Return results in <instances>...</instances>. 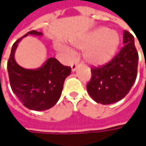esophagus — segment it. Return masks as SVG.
<instances>
[{
  "mask_svg": "<svg viewBox=\"0 0 146 146\" xmlns=\"http://www.w3.org/2000/svg\"><path fill=\"white\" fill-rule=\"evenodd\" d=\"M78 62H75V63H73L71 64V68H72V71L74 72L77 68H78Z\"/></svg>",
  "mask_w": 146,
  "mask_h": 146,
  "instance_id": "34e87169",
  "label": "esophagus"
}]
</instances>
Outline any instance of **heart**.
Masks as SVG:
<instances>
[{"mask_svg": "<svg viewBox=\"0 0 146 146\" xmlns=\"http://www.w3.org/2000/svg\"><path fill=\"white\" fill-rule=\"evenodd\" d=\"M119 37L118 33L106 27H99L89 34L83 41L77 44L78 48L85 49V60L94 66H102L108 64L117 50ZM70 52V49L60 47Z\"/></svg>", "mask_w": 146, "mask_h": 146, "instance_id": "1", "label": "heart"}]
</instances>
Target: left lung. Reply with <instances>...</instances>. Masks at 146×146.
Wrapping results in <instances>:
<instances>
[{"label": "left lung", "mask_w": 146, "mask_h": 146, "mask_svg": "<svg viewBox=\"0 0 146 146\" xmlns=\"http://www.w3.org/2000/svg\"><path fill=\"white\" fill-rule=\"evenodd\" d=\"M123 42L122 48L110 62L91 68L86 89L97 103L107 105L121 100L136 81L139 57L133 35L124 31Z\"/></svg>", "instance_id": "left-lung-1"}]
</instances>
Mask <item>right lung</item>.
<instances>
[{
  "mask_svg": "<svg viewBox=\"0 0 146 146\" xmlns=\"http://www.w3.org/2000/svg\"><path fill=\"white\" fill-rule=\"evenodd\" d=\"M28 35H42L31 31L13 44L7 63L10 86L19 101L28 109L45 111L52 108L61 95L65 78L71 73V68L51 57L37 69H27L18 65L14 52L19 41Z\"/></svg>",
  "mask_w": 146,
  "mask_h": 146,
  "instance_id": "right-lung-1",
  "label": "right lung"
}]
</instances>
